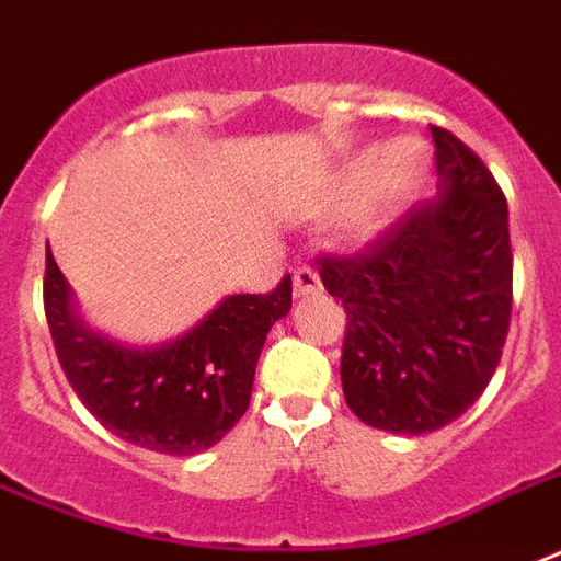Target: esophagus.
<instances>
[{"label":"esophagus","mask_w":561,"mask_h":561,"mask_svg":"<svg viewBox=\"0 0 561 561\" xmlns=\"http://www.w3.org/2000/svg\"><path fill=\"white\" fill-rule=\"evenodd\" d=\"M320 286L322 280L313 265H298L296 272H293V289H296V296H310V293H317Z\"/></svg>","instance_id":"34e87169"}]
</instances>
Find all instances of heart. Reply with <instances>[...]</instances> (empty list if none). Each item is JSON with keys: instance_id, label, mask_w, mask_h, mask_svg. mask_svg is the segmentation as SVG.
I'll use <instances>...</instances> for the list:
<instances>
[{"instance_id": "heart-1", "label": "heart", "mask_w": 561, "mask_h": 561, "mask_svg": "<svg viewBox=\"0 0 561 561\" xmlns=\"http://www.w3.org/2000/svg\"><path fill=\"white\" fill-rule=\"evenodd\" d=\"M431 170L427 146L412 137L374 142L358 149L334 179L331 203L337 208L358 206V230L374 232L398 215L419 194Z\"/></svg>"}]
</instances>
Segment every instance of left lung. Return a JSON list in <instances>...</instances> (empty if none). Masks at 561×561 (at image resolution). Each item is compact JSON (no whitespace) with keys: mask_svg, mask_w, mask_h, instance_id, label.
Instances as JSON below:
<instances>
[{"mask_svg":"<svg viewBox=\"0 0 561 561\" xmlns=\"http://www.w3.org/2000/svg\"><path fill=\"white\" fill-rule=\"evenodd\" d=\"M443 199L415 203L355 253H322L346 310L343 398L388 433L439 431L496 374L511 322L508 203L488 163L431 128Z\"/></svg>","mask_w":561,"mask_h":561,"instance_id":"1","label":"left lung"}]
</instances>
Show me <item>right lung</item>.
Returning <instances> with one entry per match:
<instances>
[{
    "label": "right lung",
    "instance_id": "1",
    "mask_svg": "<svg viewBox=\"0 0 561 561\" xmlns=\"http://www.w3.org/2000/svg\"><path fill=\"white\" fill-rule=\"evenodd\" d=\"M289 308L293 277L286 275L272 293L224 298L179 341L125 350L77 322L50 251L44 265V313L77 398L125 443L179 457L220 443L244 415L265 337Z\"/></svg>",
    "mask_w": 561,
    "mask_h": 561
}]
</instances>
